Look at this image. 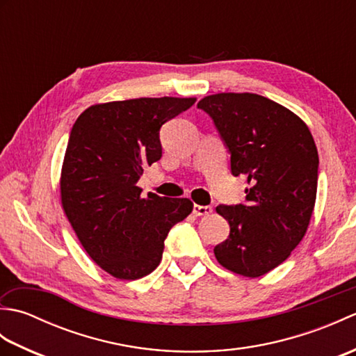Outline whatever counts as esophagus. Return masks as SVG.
<instances>
[{
	"mask_svg": "<svg viewBox=\"0 0 356 356\" xmlns=\"http://www.w3.org/2000/svg\"><path fill=\"white\" fill-rule=\"evenodd\" d=\"M193 213L195 214V216H208V214H211L213 213V207H202V205H194V208H193Z\"/></svg>",
	"mask_w": 356,
	"mask_h": 356,
	"instance_id": "obj_1",
	"label": "esophagus"
}]
</instances>
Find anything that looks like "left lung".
I'll return each mask as SVG.
<instances>
[{
    "instance_id": "obj_1",
    "label": "left lung",
    "mask_w": 356,
    "mask_h": 356,
    "mask_svg": "<svg viewBox=\"0 0 356 356\" xmlns=\"http://www.w3.org/2000/svg\"><path fill=\"white\" fill-rule=\"evenodd\" d=\"M197 108L228 148L232 176L248 179L245 203L216 208L229 223L216 259L243 277L264 275L291 255L311 222L318 184L314 138L297 115L260 95H211Z\"/></svg>"
}]
</instances>
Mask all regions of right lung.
Instances as JSON below:
<instances>
[{
  "mask_svg": "<svg viewBox=\"0 0 356 356\" xmlns=\"http://www.w3.org/2000/svg\"><path fill=\"white\" fill-rule=\"evenodd\" d=\"M195 97H139L97 104L74 122L61 174L64 213L87 254L119 280H138L162 260L163 241L193 211L138 186L145 166L162 157L161 127Z\"/></svg>",
  "mask_w": 356,
  "mask_h": 356,
  "instance_id": "right-lung-1",
  "label": "right lung"
}]
</instances>
